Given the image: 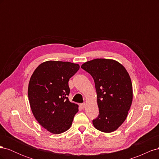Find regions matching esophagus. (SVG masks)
<instances>
[{"instance_id":"1","label":"esophagus","mask_w":159,"mask_h":159,"mask_svg":"<svg viewBox=\"0 0 159 159\" xmlns=\"http://www.w3.org/2000/svg\"><path fill=\"white\" fill-rule=\"evenodd\" d=\"M80 105V107H81V109H84V108H85V103H81Z\"/></svg>"}]
</instances>
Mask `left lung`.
Returning <instances> with one entry per match:
<instances>
[{
  "label": "left lung",
  "mask_w": 159,
  "mask_h": 159,
  "mask_svg": "<svg viewBox=\"0 0 159 159\" xmlns=\"http://www.w3.org/2000/svg\"><path fill=\"white\" fill-rule=\"evenodd\" d=\"M81 68L94 80L99 115L93 120L95 129L104 133L117 130L126 119L133 101V86L125 67L118 61L98 58Z\"/></svg>",
  "instance_id": "1"
}]
</instances>
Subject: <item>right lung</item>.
Instances as JSON below:
<instances>
[{"mask_svg": "<svg viewBox=\"0 0 159 159\" xmlns=\"http://www.w3.org/2000/svg\"><path fill=\"white\" fill-rule=\"evenodd\" d=\"M80 69L69 61H47L33 72L28 95L34 116L47 131L60 134L68 130L78 105L71 103L68 81Z\"/></svg>", "mask_w": 159, "mask_h": 159, "instance_id": "1", "label": "right lung"}]
</instances>
